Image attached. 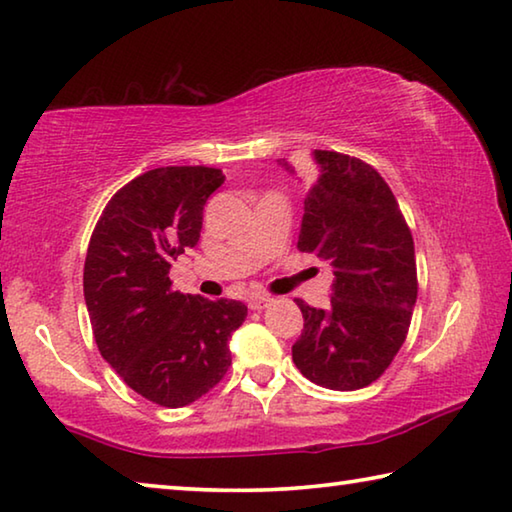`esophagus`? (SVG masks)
<instances>
[{
    "label": "esophagus",
    "mask_w": 512,
    "mask_h": 512,
    "mask_svg": "<svg viewBox=\"0 0 512 512\" xmlns=\"http://www.w3.org/2000/svg\"><path fill=\"white\" fill-rule=\"evenodd\" d=\"M271 302H273L271 296H266V293H257V296H253V298L248 300V307L259 311V309H264V307L271 305Z\"/></svg>",
    "instance_id": "34e87169"
}]
</instances>
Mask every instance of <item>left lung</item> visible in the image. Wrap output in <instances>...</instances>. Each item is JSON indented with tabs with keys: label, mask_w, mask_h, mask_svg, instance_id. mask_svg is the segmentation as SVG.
<instances>
[{
	"label": "left lung",
	"mask_w": 512,
	"mask_h": 512,
	"mask_svg": "<svg viewBox=\"0 0 512 512\" xmlns=\"http://www.w3.org/2000/svg\"><path fill=\"white\" fill-rule=\"evenodd\" d=\"M311 160L316 180L298 248L334 266V293L327 311L296 298L305 329L293 363L318 386L357 391L384 375L409 334L418 298L413 237L375 167L320 149Z\"/></svg>",
	"instance_id": "8db88e82"
}]
</instances>
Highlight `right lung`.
Listing matches in <instances>:
<instances>
[{
    "label": "right lung",
    "mask_w": 512,
    "mask_h": 512,
    "mask_svg": "<svg viewBox=\"0 0 512 512\" xmlns=\"http://www.w3.org/2000/svg\"><path fill=\"white\" fill-rule=\"evenodd\" d=\"M221 169L158 167L103 207L83 266V293L101 357L146 400L180 409L230 368L228 339L248 307L171 287V259L194 248Z\"/></svg>",
    "instance_id": "obj_1"
}]
</instances>
